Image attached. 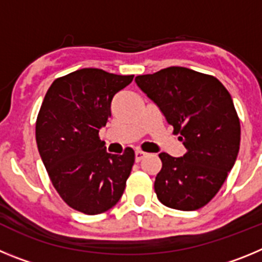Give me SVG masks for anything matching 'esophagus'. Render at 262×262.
Instances as JSON below:
<instances>
[{"label": "esophagus", "instance_id": "obj_1", "mask_svg": "<svg viewBox=\"0 0 262 262\" xmlns=\"http://www.w3.org/2000/svg\"><path fill=\"white\" fill-rule=\"evenodd\" d=\"M145 155H147V154H145V152H143V151H136L135 152V160L139 163V161H142V160L144 159Z\"/></svg>", "mask_w": 262, "mask_h": 262}]
</instances>
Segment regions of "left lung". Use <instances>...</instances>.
<instances>
[{
	"mask_svg": "<svg viewBox=\"0 0 262 262\" xmlns=\"http://www.w3.org/2000/svg\"><path fill=\"white\" fill-rule=\"evenodd\" d=\"M186 148L181 157L161 152L155 191L166 207L193 211L210 202L235 165L240 122L231 94L217 78L169 67L135 78Z\"/></svg>",
	"mask_w": 262,
	"mask_h": 262,
	"instance_id": "left-lung-1",
	"label": "left lung"
}]
</instances>
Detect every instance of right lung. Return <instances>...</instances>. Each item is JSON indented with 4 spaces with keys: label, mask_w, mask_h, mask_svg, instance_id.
<instances>
[{
    "label": "right lung",
    "mask_w": 262,
    "mask_h": 262,
    "mask_svg": "<svg viewBox=\"0 0 262 262\" xmlns=\"http://www.w3.org/2000/svg\"><path fill=\"white\" fill-rule=\"evenodd\" d=\"M133 80L84 68L56 78L46 93L35 127L39 155L53 187L77 211L105 212L123 194L135 152L108 154L98 133L111 117L113 97Z\"/></svg>",
    "instance_id": "obj_1"
}]
</instances>
